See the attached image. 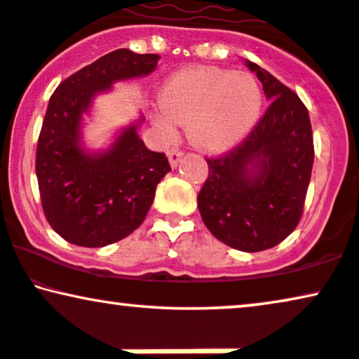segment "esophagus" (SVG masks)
I'll list each match as a JSON object with an SVG mask.
<instances>
[{
  "instance_id": "esophagus-1",
  "label": "esophagus",
  "mask_w": 359,
  "mask_h": 359,
  "mask_svg": "<svg viewBox=\"0 0 359 359\" xmlns=\"http://www.w3.org/2000/svg\"><path fill=\"white\" fill-rule=\"evenodd\" d=\"M181 158H183V153H181L178 148H173V150L168 151V160H170L171 168H176V166L180 165Z\"/></svg>"
}]
</instances>
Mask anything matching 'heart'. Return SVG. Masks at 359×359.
Here are the masks:
<instances>
[{"instance_id":"1","label":"heart","mask_w":359,"mask_h":359,"mask_svg":"<svg viewBox=\"0 0 359 359\" xmlns=\"http://www.w3.org/2000/svg\"><path fill=\"white\" fill-rule=\"evenodd\" d=\"M153 123L173 137L188 122V137L208 153L231 150L248 137L262 110V90L248 72L214 66L184 67L166 79L158 94Z\"/></svg>"}]
</instances>
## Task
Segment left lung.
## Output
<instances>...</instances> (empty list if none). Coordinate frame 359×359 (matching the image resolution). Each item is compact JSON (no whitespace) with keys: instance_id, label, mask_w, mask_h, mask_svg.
Listing matches in <instances>:
<instances>
[{"instance_id":"8db88e82","label":"left lung","mask_w":359,"mask_h":359,"mask_svg":"<svg viewBox=\"0 0 359 359\" xmlns=\"http://www.w3.org/2000/svg\"><path fill=\"white\" fill-rule=\"evenodd\" d=\"M262 82L267 111L248 138L219 158L198 194L203 222L232 249H271L299 224L313 166L306 107L271 72L245 60Z\"/></svg>"}]
</instances>
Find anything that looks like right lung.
Instances as JSON below:
<instances>
[{
	"mask_svg": "<svg viewBox=\"0 0 359 359\" xmlns=\"http://www.w3.org/2000/svg\"><path fill=\"white\" fill-rule=\"evenodd\" d=\"M158 60V54L117 49L72 74L49 99L36 175L46 219L71 244L105 248L132 234L171 171L165 153L150 151L138 137L143 115L120 128L104 150L83 145V117L95 97L115 82L148 76Z\"/></svg>",
	"mask_w": 359,
	"mask_h": 359,
	"instance_id": "right-lung-1",
	"label": "right lung"
}]
</instances>
